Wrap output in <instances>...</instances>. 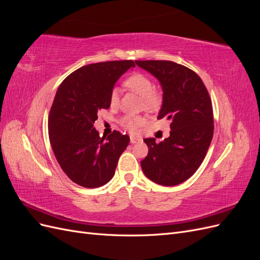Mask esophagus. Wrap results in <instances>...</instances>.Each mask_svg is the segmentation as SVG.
Here are the masks:
<instances>
[{
	"mask_svg": "<svg viewBox=\"0 0 260 260\" xmlns=\"http://www.w3.org/2000/svg\"><path fill=\"white\" fill-rule=\"evenodd\" d=\"M141 141H142V139H141V138H138V137H135V136H131V137H130V142H131L132 144L139 143V142H141Z\"/></svg>",
	"mask_w": 260,
	"mask_h": 260,
	"instance_id": "esophagus-1",
	"label": "esophagus"
}]
</instances>
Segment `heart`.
Segmentation results:
<instances>
[{"instance_id": "obj_1", "label": "heart", "mask_w": 260, "mask_h": 260, "mask_svg": "<svg viewBox=\"0 0 260 260\" xmlns=\"http://www.w3.org/2000/svg\"><path fill=\"white\" fill-rule=\"evenodd\" d=\"M123 85L142 98L144 107L149 109V111H154V109H157L160 106V94L153 90V81L147 76L140 73L132 74L123 81ZM118 101H119V91L114 89L111 93V98H109V103L115 107L118 104ZM144 123L145 118L137 115H125L120 119V124L130 132H137Z\"/></svg>"}]
</instances>
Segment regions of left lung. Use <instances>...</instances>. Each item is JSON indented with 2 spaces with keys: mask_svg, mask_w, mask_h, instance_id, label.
<instances>
[{
  "mask_svg": "<svg viewBox=\"0 0 260 260\" xmlns=\"http://www.w3.org/2000/svg\"><path fill=\"white\" fill-rule=\"evenodd\" d=\"M162 88L158 119L170 121V136L159 143L144 139L148 153L141 161L153 182L172 186L192 177L205 158L214 135L211 100L200 76L170 60H136Z\"/></svg>",
  "mask_w": 260,
  "mask_h": 260,
  "instance_id": "8db88e82",
  "label": "left lung"
}]
</instances>
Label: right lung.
Wrapping results in <instances>:
<instances>
[{"instance_id": "right-lung-1", "label": "right lung", "mask_w": 260, "mask_h": 260, "mask_svg": "<svg viewBox=\"0 0 260 260\" xmlns=\"http://www.w3.org/2000/svg\"><path fill=\"white\" fill-rule=\"evenodd\" d=\"M133 60H113L83 66L62 81L49 115V138L60 168L73 182L99 187L111 181L130 138L114 131L101 138L93 123L98 112L111 106L116 81Z\"/></svg>"}]
</instances>
